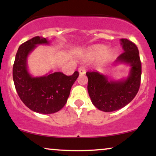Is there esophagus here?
I'll list each match as a JSON object with an SVG mask.
<instances>
[{"label":"esophagus","mask_w":156,"mask_h":156,"mask_svg":"<svg viewBox=\"0 0 156 156\" xmlns=\"http://www.w3.org/2000/svg\"><path fill=\"white\" fill-rule=\"evenodd\" d=\"M78 72H79L80 75H83L86 73V68L84 67H80L78 68Z\"/></svg>","instance_id":"obj_1"}]
</instances>
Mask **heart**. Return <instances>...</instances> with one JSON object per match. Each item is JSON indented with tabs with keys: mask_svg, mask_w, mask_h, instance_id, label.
Returning a JSON list of instances; mask_svg holds the SVG:
<instances>
[{
	"mask_svg": "<svg viewBox=\"0 0 156 156\" xmlns=\"http://www.w3.org/2000/svg\"><path fill=\"white\" fill-rule=\"evenodd\" d=\"M107 51V47L103 44H97L93 46L87 51V55L89 58L92 59H98L101 58L105 54ZM110 56V53L106 54V58Z\"/></svg>",
	"mask_w": 156,
	"mask_h": 156,
	"instance_id": "heart-1",
	"label": "heart"
}]
</instances>
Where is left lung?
Here are the masks:
<instances>
[{"mask_svg":"<svg viewBox=\"0 0 156 156\" xmlns=\"http://www.w3.org/2000/svg\"><path fill=\"white\" fill-rule=\"evenodd\" d=\"M120 41L124 52L117 57L115 63H125L131 67L126 79L108 80L98 71L86 73L91 101L96 108L105 112L119 110L128 105L136 95L140 87L141 63L138 48L127 39Z\"/></svg>","mask_w":156,"mask_h":156,"instance_id":"left-lung-1","label":"left lung"}]
</instances>
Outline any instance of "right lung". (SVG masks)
Segmentation results:
<instances>
[{
    "label": "right lung",
    "instance_id": "add662e5",
    "mask_svg": "<svg viewBox=\"0 0 156 156\" xmlns=\"http://www.w3.org/2000/svg\"><path fill=\"white\" fill-rule=\"evenodd\" d=\"M46 38L35 37L20 46L13 65V80L17 94L33 112L53 114L61 110L67 101L70 89L79 73L72 76L60 72L41 77H32L27 69L28 55L37 44H48Z\"/></svg>",
    "mask_w": 156,
    "mask_h": 156
}]
</instances>
